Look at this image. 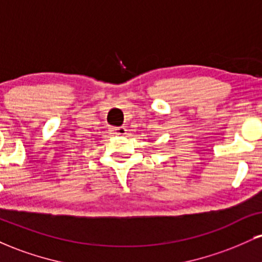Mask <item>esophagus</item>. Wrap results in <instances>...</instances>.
I'll list each match as a JSON object with an SVG mask.
<instances>
[{
	"label": "esophagus",
	"mask_w": 262,
	"mask_h": 262,
	"mask_svg": "<svg viewBox=\"0 0 262 262\" xmlns=\"http://www.w3.org/2000/svg\"><path fill=\"white\" fill-rule=\"evenodd\" d=\"M110 132L111 134H114V135H124L125 132H127V129L124 127H112L110 128Z\"/></svg>",
	"instance_id": "obj_1"
}]
</instances>
